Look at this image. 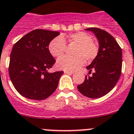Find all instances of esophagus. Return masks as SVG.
<instances>
[{
    "mask_svg": "<svg viewBox=\"0 0 134 134\" xmlns=\"http://www.w3.org/2000/svg\"><path fill=\"white\" fill-rule=\"evenodd\" d=\"M64 73H66V74H72L74 73V72L73 71H68V70H64Z\"/></svg>",
    "mask_w": 134,
    "mask_h": 134,
    "instance_id": "obj_1",
    "label": "esophagus"
}]
</instances>
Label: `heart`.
I'll return each instance as SVG.
<instances>
[{"label":"heart","mask_w":134,"mask_h":134,"mask_svg":"<svg viewBox=\"0 0 134 134\" xmlns=\"http://www.w3.org/2000/svg\"><path fill=\"white\" fill-rule=\"evenodd\" d=\"M66 42L69 45H76L73 50L74 56L62 57L57 61L59 69L75 70L85 64L91 62L97 57L99 48L93 41V37L86 32L79 31L66 36H58L53 39L49 44V51L54 57H60L66 50Z\"/></svg>","instance_id":"obj_1"}]
</instances>
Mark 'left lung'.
Segmentation results:
<instances>
[{
	"label": "left lung",
	"mask_w": 134,
	"mask_h": 134,
	"mask_svg": "<svg viewBox=\"0 0 134 134\" xmlns=\"http://www.w3.org/2000/svg\"><path fill=\"white\" fill-rule=\"evenodd\" d=\"M93 32L99 43L97 57L86 67L88 74L85 81L77 88L79 92L88 98L95 99L107 94L114 88L121 74L122 50L115 39L106 31L97 27L86 29Z\"/></svg>",
	"instance_id": "1"
}]
</instances>
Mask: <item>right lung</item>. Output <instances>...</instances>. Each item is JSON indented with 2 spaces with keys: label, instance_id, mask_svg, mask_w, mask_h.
<instances>
[{
  "label": "right lung",
  "instance_id": "obj_1",
  "mask_svg": "<svg viewBox=\"0 0 134 134\" xmlns=\"http://www.w3.org/2000/svg\"><path fill=\"white\" fill-rule=\"evenodd\" d=\"M60 32L35 29L14 44L9 73L15 89L24 97L43 100L54 93L63 71L49 73L55 60L49 51L50 41Z\"/></svg>",
  "mask_w": 134,
  "mask_h": 134
}]
</instances>
